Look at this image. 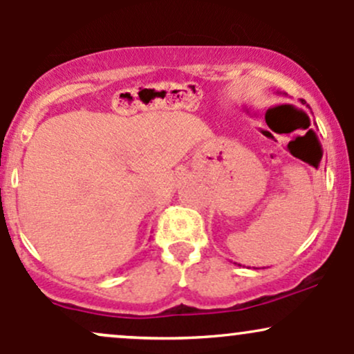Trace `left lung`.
Here are the masks:
<instances>
[{
    "instance_id": "obj_1",
    "label": "left lung",
    "mask_w": 354,
    "mask_h": 354,
    "mask_svg": "<svg viewBox=\"0 0 354 354\" xmlns=\"http://www.w3.org/2000/svg\"><path fill=\"white\" fill-rule=\"evenodd\" d=\"M301 103H303V104H304V101H303V100H301ZM239 266H241V265H239Z\"/></svg>"
}]
</instances>
